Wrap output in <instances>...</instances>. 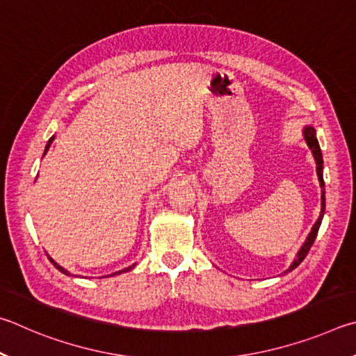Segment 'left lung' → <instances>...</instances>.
<instances>
[{"instance_id": "left-lung-1", "label": "left lung", "mask_w": 356, "mask_h": 356, "mask_svg": "<svg viewBox=\"0 0 356 356\" xmlns=\"http://www.w3.org/2000/svg\"><path fill=\"white\" fill-rule=\"evenodd\" d=\"M305 134V140H307L308 147L311 148V152H313L314 154V159H316V165H317V177H319V181H321V186H322V211H321V216L319 219H317V222L314 223L313 229H311V233L308 236L307 242H305L303 247L300 248V252H298L297 254V259L292 263V266L289 267L288 270L286 272H291L294 270L296 267L302 263V261L307 258V254L309 252V248L313 247L314 241H316V236H317V232H319L321 228V223H322V219H323V213H325V191H323V186H325V183H323V177H322V168H323V159H322V152H321V147H319V142H317L316 139V129L311 128V127H307L303 131Z\"/></svg>"}]
</instances>
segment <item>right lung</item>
Returning a JSON list of instances; mask_svg holds the SVG:
<instances>
[{
    "mask_svg": "<svg viewBox=\"0 0 356 356\" xmlns=\"http://www.w3.org/2000/svg\"><path fill=\"white\" fill-rule=\"evenodd\" d=\"M53 142V137H51V139H49L48 140V143H47V148H45V153H47V149H48V147H49V143H51ZM49 261H51V263H53V266L56 267V269H58V270H60L62 273H67V275H70V273H68L65 269H64V267H60L58 263H54V261L51 259V258H49ZM131 269V267H128V269H124V270H120V272H117V273H122V272H127V270H129Z\"/></svg>",
    "mask_w": 356,
    "mask_h": 356,
    "instance_id": "1",
    "label": "right lung"
}]
</instances>
